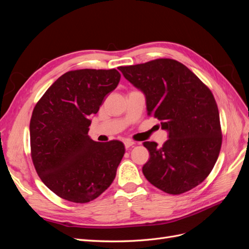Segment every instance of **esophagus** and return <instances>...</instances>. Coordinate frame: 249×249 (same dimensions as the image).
I'll list each match as a JSON object with an SVG mask.
<instances>
[{"mask_svg":"<svg viewBox=\"0 0 249 249\" xmlns=\"http://www.w3.org/2000/svg\"><path fill=\"white\" fill-rule=\"evenodd\" d=\"M124 147L125 148H129V147H131V146H133L135 143L132 141V140H125L124 142Z\"/></svg>","mask_w":249,"mask_h":249,"instance_id":"1","label":"esophagus"}]
</instances>
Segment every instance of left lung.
Masks as SVG:
<instances>
[{
    "instance_id": "obj_1",
    "label": "left lung",
    "mask_w": 249,
    "mask_h": 249,
    "mask_svg": "<svg viewBox=\"0 0 249 249\" xmlns=\"http://www.w3.org/2000/svg\"><path fill=\"white\" fill-rule=\"evenodd\" d=\"M124 77L144 93L147 115L161 122L168 140L161 147L143 143L149 160L142 172L168 194H182L210 175L219 156L222 134L213 93L187 66L173 59L120 66Z\"/></svg>"
}]
</instances>
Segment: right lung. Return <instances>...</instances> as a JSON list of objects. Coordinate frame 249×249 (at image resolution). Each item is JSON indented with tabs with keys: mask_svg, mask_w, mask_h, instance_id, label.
<instances>
[{
	"mask_svg": "<svg viewBox=\"0 0 249 249\" xmlns=\"http://www.w3.org/2000/svg\"><path fill=\"white\" fill-rule=\"evenodd\" d=\"M120 80L115 70H78L58 78L37 102L30 122L37 175L59 197L86 203L108 189L124 155L122 141L95 142L90 117Z\"/></svg>",
	"mask_w": 249,
	"mask_h": 249,
	"instance_id": "right-lung-1",
	"label": "right lung"
}]
</instances>
